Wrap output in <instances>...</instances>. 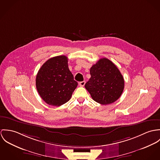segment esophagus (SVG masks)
Returning <instances> with one entry per match:
<instances>
[{
    "label": "esophagus",
    "mask_w": 160,
    "mask_h": 160,
    "mask_svg": "<svg viewBox=\"0 0 160 160\" xmlns=\"http://www.w3.org/2000/svg\"><path fill=\"white\" fill-rule=\"evenodd\" d=\"M85 85V81H83V82H81L79 83V85L80 87H83Z\"/></svg>",
    "instance_id": "obj_1"
}]
</instances>
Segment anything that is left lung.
Returning a JSON list of instances; mask_svg holds the SVG:
<instances>
[{"label":"left lung","mask_w":160,"mask_h":160,"mask_svg":"<svg viewBox=\"0 0 160 160\" xmlns=\"http://www.w3.org/2000/svg\"><path fill=\"white\" fill-rule=\"evenodd\" d=\"M90 75L85 87L94 101L107 105L121 96L124 89V78L111 61L105 58L100 59L91 68Z\"/></svg>","instance_id":"8db88e82"}]
</instances>
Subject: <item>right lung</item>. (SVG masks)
I'll list each match as a JSON object with an SVG mask.
<instances>
[{"label": "right lung", "mask_w": 160, "mask_h": 160, "mask_svg": "<svg viewBox=\"0 0 160 160\" xmlns=\"http://www.w3.org/2000/svg\"><path fill=\"white\" fill-rule=\"evenodd\" d=\"M36 88L48 105L60 106L70 100L78 83L68 68V58L58 56L47 60L36 76Z\"/></svg>", "instance_id": "obj_1"}]
</instances>
